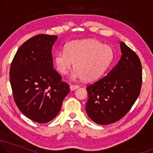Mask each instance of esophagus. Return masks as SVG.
<instances>
[{
  "label": "esophagus",
  "instance_id": "34e87169",
  "mask_svg": "<svg viewBox=\"0 0 153 153\" xmlns=\"http://www.w3.org/2000/svg\"><path fill=\"white\" fill-rule=\"evenodd\" d=\"M79 88V86L77 85H71L70 86V90H74Z\"/></svg>",
  "mask_w": 153,
  "mask_h": 153
}]
</instances>
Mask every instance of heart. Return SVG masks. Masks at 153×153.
<instances>
[{
  "instance_id": "b5f03b06",
  "label": "heart",
  "mask_w": 153,
  "mask_h": 153,
  "mask_svg": "<svg viewBox=\"0 0 153 153\" xmlns=\"http://www.w3.org/2000/svg\"><path fill=\"white\" fill-rule=\"evenodd\" d=\"M113 55L111 47L102 45L96 39H88L67 44L65 50H59L55 53L54 60L61 74H66L74 63L76 69L71 74V79L91 81L104 73L111 62Z\"/></svg>"
}]
</instances>
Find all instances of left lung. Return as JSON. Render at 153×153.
<instances>
[{"mask_svg": "<svg viewBox=\"0 0 153 153\" xmlns=\"http://www.w3.org/2000/svg\"><path fill=\"white\" fill-rule=\"evenodd\" d=\"M122 56L106 76L87 87L85 109L95 123L107 125L127 114L140 94L142 63L135 52L120 42Z\"/></svg>", "mask_w": 153, "mask_h": 153, "instance_id": "8db88e82", "label": "left lung"}]
</instances>
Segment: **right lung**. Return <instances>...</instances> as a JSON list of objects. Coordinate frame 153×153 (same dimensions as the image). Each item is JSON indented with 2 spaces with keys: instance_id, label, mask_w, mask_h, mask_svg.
<instances>
[{
  "instance_id": "right-lung-1",
  "label": "right lung",
  "mask_w": 153,
  "mask_h": 153,
  "mask_svg": "<svg viewBox=\"0 0 153 153\" xmlns=\"http://www.w3.org/2000/svg\"><path fill=\"white\" fill-rule=\"evenodd\" d=\"M57 36L39 34L18 48L9 74L13 98L28 118L46 123L57 116L68 94V84L53 69L52 48Z\"/></svg>"
}]
</instances>
